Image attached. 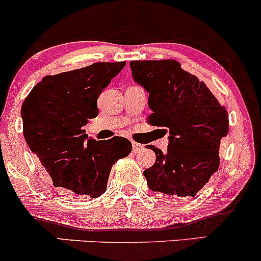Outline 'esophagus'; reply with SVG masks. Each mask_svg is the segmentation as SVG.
Wrapping results in <instances>:
<instances>
[{
    "instance_id": "esophagus-1",
    "label": "esophagus",
    "mask_w": 261,
    "mask_h": 261,
    "mask_svg": "<svg viewBox=\"0 0 261 261\" xmlns=\"http://www.w3.org/2000/svg\"><path fill=\"white\" fill-rule=\"evenodd\" d=\"M132 147H133V152H134V153L141 152L142 149H144V146H143V144L137 143V142H133V143H132Z\"/></svg>"
}]
</instances>
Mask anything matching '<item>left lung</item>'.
Here are the masks:
<instances>
[{
  "mask_svg": "<svg viewBox=\"0 0 261 261\" xmlns=\"http://www.w3.org/2000/svg\"><path fill=\"white\" fill-rule=\"evenodd\" d=\"M130 69L149 93L147 122L170 133L166 153L147 146L155 153L144 171L147 185L168 197L196 196L219 168L220 142L229 132L226 108L177 60L130 61Z\"/></svg>",
  "mask_w": 261,
  "mask_h": 261,
  "instance_id": "left-lung-1",
  "label": "left lung"
}]
</instances>
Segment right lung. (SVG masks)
I'll list each match as a JSON object with an SVG mask.
<instances>
[{
  "mask_svg": "<svg viewBox=\"0 0 261 261\" xmlns=\"http://www.w3.org/2000/svg\"><path fill=\"white\" fill-rule=\"evenodd\" d=\"M124 66L125 61L94 63L46 75L26 96L21 107L23 137L55 187L99 197L106 192L112 166L132 152L124 137L87 140L83 129L98 115L101 91Z\"/></svg>",
  "mask_w": 261,
  "mask_h": 261,
  "instance_id": "obj_1",
  "label": "right lung"
}]
</instances>
